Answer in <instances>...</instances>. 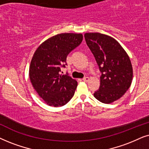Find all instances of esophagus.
<instances>
[{
  "label": "esophagus",
  "mask_w": 149,
  "mask_h": 149,
  "mask_svg": "<svg viewBox=\"0 0 149 149\" xmlns=\"http://www.w3.org/2000/svg\"><path fill=\"white\" fill-rule=\"evenodd\" d=\"M82 80H83V81H84V82H88L89 78H88V77L86 76V77H84V78H83Z\"/></svg>",
  "instance_id": "esophagus-1"
}]
</instances>
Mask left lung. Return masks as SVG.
Returning a JSON list of instances; mask_svg holds the SVG:
<instances>
[{"instance_id":"left-lung-1","label":"left lung","mask_w":149,"mask_h":149,"mask_svg":"<svg viewBox=\"0 0 149 149\" xmlns=\"http://www.w3.org/2000/svg\"><path fill=\"white\" fill-rule=\"evenodd\" d=\"M84 37L102 73L100 88L94 97L104 104L114 102L132 84L133 69L130 57L120 43L108 35L89 33Z\"/></svg>"}]
</instances>
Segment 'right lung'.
Returning <instances> with one entry per match:
<instances>
[{
    "label": "right lung",
    "mask_w": 149,
    "mask_h": 149,
    "mask_svg": "<svg viewBox=\"0 0 149 149\" xmlns=\"http://www.w3.org/2000/svg\"><path fill=\"white\" fill-rule=\"evenodd\" d=\"M82 34L61 33L47 39L35 51L29 68L33 88L50 106H63L74 95L78 86L68 74L61 73L67 65V55L80 44Z\"/></svg>",
    "instance_id": "right-lung-1"
}]
</instances>
